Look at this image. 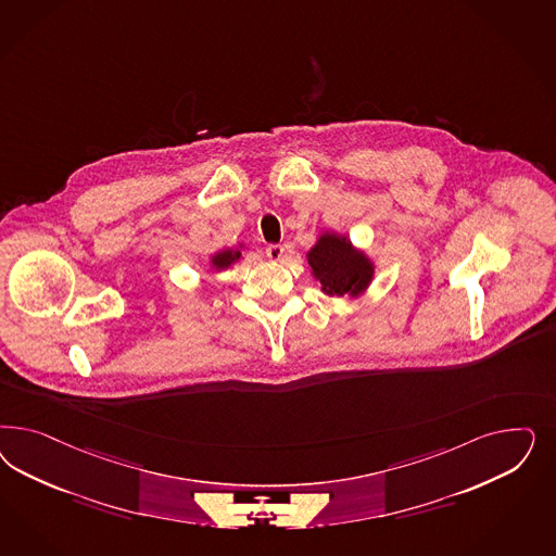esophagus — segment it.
I'll list each match as a JSON object with an SVG mask.
<instances>
[{
	"mask_svg": "<svg viewBox=\"0 0 556 556\" xmlns=\"http://www.w3.org/2000/svg\"><path fill=\"white\" fill-rule=\"evenodd\" d=\"M266 255H268L271 262H278V260H282V255H285V248H282V245H276V243H269L268 248H266Z\"/></svg>",
	"mask_w": 556,
	"mask_h": 556,
	"instance_id": "34e87169",
	"label": "esophagus"
}]
</instances>
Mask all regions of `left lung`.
Masks as SVG:
<instances>
[{
  "label": "left lung",
  "instance_id": "8db88e82",
  "mask_svg": "<svg viewBox=\"0 0 556 556\" xmlns=\"http://www.w3.org/2000/svg\"><path fill=\"white\" fill-rule=\"evenodd\" d=\"M308 266L327 294L356 296L372 280L370 262L338 235H323L308 251Z\"/></svg>",
  "mask_w": 556,
  "mask_h": 556
}]
</instances>
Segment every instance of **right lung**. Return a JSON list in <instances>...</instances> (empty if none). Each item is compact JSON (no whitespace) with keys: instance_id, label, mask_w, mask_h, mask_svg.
Here are the masks:
<instances>
[{"instance_id":"right-lung-1","label":"right lung","mask_w":556,"mask_h":556,"mask_svg":"<svg viewBox=\"0 0 556 556\" xmlns=\"http://www.w3.org/2000/svg\"><path fill=\"white\" fill-rule=\"evenodd\" d=\"M239 251H223V253H216L215 257H213V266L216 268H227V266H231L235 260H239Z\"/></svg>"}]
</instances>
